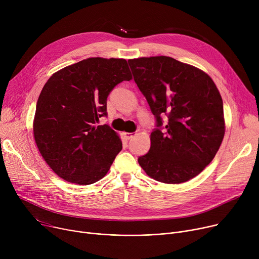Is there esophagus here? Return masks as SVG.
<instances>
[{
	"label": "esophagus",
	"instance_id": "obj_1",
	"mask_svg": "<svg viewBox=\"0 0 259 259\" xmlns=\"http://www.w3.org/2000/svg\"><path fill=\"white\" fill-rule=\"evenodd\" d=\"M124 135H125V137L127 138V139H131L132 137H134L136 134L135 133H129V132H125L124 133Z\"/></svg>",
	"mask_w": 259,
	"mask_h": 259
}]
</instances>
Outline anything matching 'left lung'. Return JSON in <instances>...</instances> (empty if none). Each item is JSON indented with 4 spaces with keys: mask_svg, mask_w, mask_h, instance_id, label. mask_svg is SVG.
I'll return each mask as SVG.
<instances>
[{
    "mask_svg": "<svg viewBox=\"0 0 259 259\" xmlns=\"http://www.w3.org/2000/svg\"><path fill=\"white\" fill-rule=\"evenodd\" d=\"M157 127L148 154L138 158L146 174L161 183L181 184L199 175L217 154L225 133L223 101L202 70L158 56L128 61ZM169 122L160 131V115Z\"/></svg>",
    "mask_w": 259,
    "mask_h": 259,
    "instance_id": "1",
    "label": "left lung"
}]
</instances>
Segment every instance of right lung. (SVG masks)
<instances>
[{"mask_svg":"<svg viewBox=\"0 0 259 259\" xmlns=\"http://www.w3.org/2000/svg\"><path fill=\"white\" fill-rule=\"evenodd\" d=\"M132 75L125 59L89 58L67 66L44 84L36 105L33 133L48 165L63 180L78 185L98 182L122 150V140L106 115L111 90Z\"/></svg>","mask_w":259,"mask_h":259,"instance_id":"obj_1","label":"right lung"}]
</instances>
